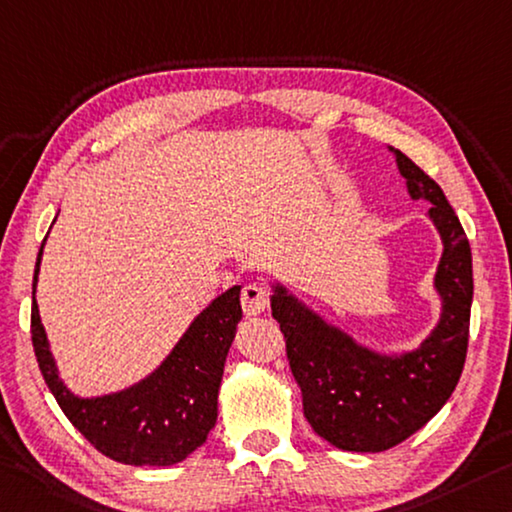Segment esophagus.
Instances as JSON below:
<instances>
[{
  "instance_id": "esophagus-1",
  "label": "esophagus",
  "mask_w": 512,
  "mask_h": 512,
  "mask_svg": "<svg viewBox=\"0 0 512 512\" xmlns=\"http://www.w3.org/2000/svg\"><path fill=\"white\" fill-rule=\"evenodd\" d=\"M241 307L248 316L262 314L269 307V291L262 285H257V282H250L241 291Z\"/></svg>"
}]
</instances>
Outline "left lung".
<instances>
[{
    "instance_id": "left-lung-1",
    "label": "left lung",
    "mask_w": 512,
    "mask_h": 512,
    "mask_svg": "<svg viewBox=\"0 0 512 512\" xmlns=\"http://www.w3.org/2000/svg\"><path fill=\"white\" fill-rule=\"evenodd\" d=\"M396 152L412 200H428V216L444 253L435 273L442 316L417 351L380 355L355 344L278 285L273 319L287 342V360L303 392V412L316 435L344 451L378 453L426 426L456 389L467 358L474 278L472 248L440 184Z\"/></svg>"
}]
</instances>
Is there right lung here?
Returning <instances> with one entry per match:
<instances>
[{"instance_id":"1","label":"right lung","mask_w":512,"mask_h":512,"mask_svg":"<svg viewBox=\"0 0 512 512\" xmlns=\"http://www.w3.org/2000/svg\"><path fill=\"white\" fill-rule=\"evenodd\" d=\"M47 239V237H45ZM34 271L31 342L47 387L70 424L104 456L123 465L166 467L207 442L216 424L218 387L237 323L241 287L227 289L202 310L161 367L123 392L79 399L61 383L36 303L40 257Z\"/></svg>"}]
</instances>
